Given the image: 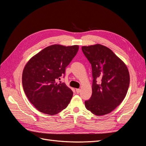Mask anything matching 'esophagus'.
Returning <instances> with one entry per match:
<instances>
[{"label": "esophagus", "mask_w": 146, "mask_h": 146, "mask_svg": "<svg viewBox=\"0 0 146 146\" xmlns=\"http://www.w3.org/2000/svg\"><path fill=\"white\" fill-rule=\"evenodd\" d=\"M80 89H76V92H77V94L80 93Z\"/></svg>", "instance_id": "obj_1"}]
</instances>
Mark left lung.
<instances>
[{
    "instance_id": "obj_1",
    "label": "left lung",
    "mask_w": 146,
    "mask_h": 146,
    "mask_svg": "<svg viewBox=\"0 0 146 146\" xmlns=\"http://www.w3.org/2000/svg\"><path fill=\"white\" fill-rule=\"evenodd\" d=\"M82 52L92 68V95L86 108L95 115L111 112L124 99L130 85L126 65L109 48L101 44L83 46ZM101 79V83L96 80Z\"/></svg>"
}]
</instances>
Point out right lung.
Listing matches in <instances>:
<instances>
[{
	"label": "right lung",
	"mask_w": 146,
	"mask_h": 146,
	"mask_svg": "<svg viewBox=\"0 0 146 146\" xmlns=\"http://www.w3.org/2000/svg\"><path fill=\"white\" fill-rule=\"evenodd\" d=\"M78 46L58 44L46 47L26 64L23 72L25 93L41 113L54 115L68 107L73 95L64 83L56 80L64 77L66 68L78 50Z\"/></svg>",
	"instance_id": "add662e5"
}]
</instances>
